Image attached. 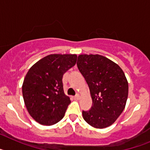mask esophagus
Here are the masks:
<instances>
[{"label": "esophagus", "instance_id": "34e87169", "mask_svg": "<svg viewBox=\"0 0 150 150\" xmlns=\"http://www.w3.org/2000/svg\"><path fill=\"white\" fill-rule=\"evenodd\" d=\"M74 99H76V100H77V99L79 98V95H75V96H74Z\"/></svg>", "mask_w": 150, "mask_h": 150}]
</instances>
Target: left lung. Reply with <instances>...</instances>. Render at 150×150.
Listing matches in <instances>:
<instances>
[{
  "mask_svg": "<svg viewBox=\"0 0 150 150\" xmlns=\"http://www.w3.org/2000/svg\"><path fill=\"white\" fill-rule=\"evenodd\" d=\"M76 65L88 84L93 104L89 110H83V119L94 128L110 126L126 104L128 83L124 72L100 55H79Z\"/></svg>",
  "mask_w": 150,
  "mask_h": 150,
  "instance_id": "8db88e82",
  "label": "left lung"
}]
</instances>
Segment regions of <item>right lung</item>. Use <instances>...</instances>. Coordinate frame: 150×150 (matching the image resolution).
I'll list each match as a JSON object with an SVG mask.
<instances>
[{
	"label": "right lung",
	"instance_id": "right-lung-1",
	"mask_svg": "<svg viewBox=\"0 0 150 150\" xmlns=\"http://www.w3.org/2000/svg\"><path fill=\"white\" fill-rule=\"evenodd\" d=\"M77 55L52 54L29 69L22 85V95L29 114L38 123L59 122L71 104L63 88L64 74L76 64Z\"/></svg>",
	"mask_w": 150,
	"mask_h": 150
}]
</instances>
